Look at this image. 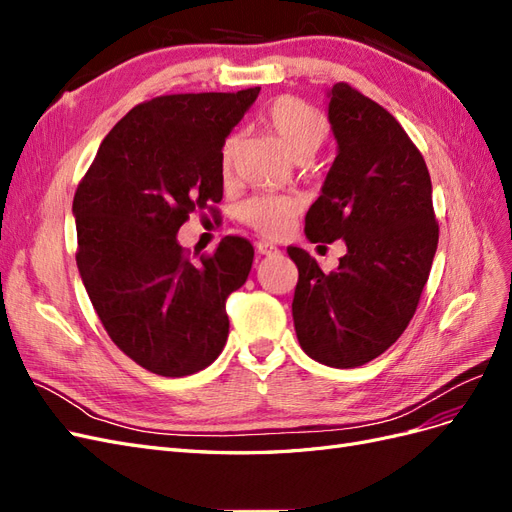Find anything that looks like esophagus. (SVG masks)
Returning a JSON list of instances; mask_svg holds the SVG:
<instances>
[{
    "instance_id": "esophagus-1",
    "label": "esophagus",
    "mask_w": 512,
    "mask_h": 512,
    "mask_svg": "<svg viewBox=\"0 0 512 512\" xmlns=\"http://www.w3.org/2000/svg\"><path fill=\"white\" fill-rule=\"evenodd\" d=\"M256 250H258V254H265V256L277 254V247L269 241H256Z\"/></svg>"
}]
</instances>
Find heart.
<instances>
[{
	"label": "heart",
	"mask_w": 512,
	"mask_h": 512,
	"mask_svg": "<svg viewBox=\"0 0 512 512\" xmlns=\"http://www.w3.org/2000/svg\"><path fill=\"white\" fill-rule=\"evenodd\" d=\"M258 119L262 126L277 136V141L284 145L288 156H292L297 162L314 158V153L320 149L324 138L329 134L327 119H324L318 108L294 96L275 98L269 106L262 108ZM239 151L241 136H226L220 149V173L224 179H230L232 173H235ZM297 211L299 203L294 198L254 196L241 205L239 220L258 230L260 235L277 237L290 226Z\"/></svg>",
	"instance_id": "heart-1"
}]
</instances>
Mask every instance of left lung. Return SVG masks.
Returning <instances> with one entry per match:
<instances>
[{
    "instance_id": "8db88e82",
    "label": "left lung",
    "mask_w": 512,
    "mask_h": 512,
    "mask_svg": "<svg viewBox=\"0 0 512 512\" xmlns=\"http://www.w3.org/2000/svg\"><path fill=\"white\" fill-rule=\"evenodd\" d=\"M337 158L305 215L309 241L344 239L348 254L324 273L301 247L292 318L307 356L359 367L406 331L438 247L431 179L421 151L384 106L348 83L331 89Z\"/></svg>"
}]
</instances>
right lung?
<instances>
[{
	"label": "right lung",
	"instance_id": "right-lung-1",
	"mask_svg": "<svg viewBox=\"0 0 512 512\" xmlns=\"http://www.w3.org/2000/svg\"><path fill=\"white\" fill-rule=\"evenodd\" d=\"M258 91L134 106L76 188V267L91 305L113 344L151 374L190 376L224 350L226 299L250 275L254 247L228 235L192 258L177 232L190 213H220V149Z\"/></svg>",
	"mask_w": 512,
	"mask_h": 512
}]
</instances>
